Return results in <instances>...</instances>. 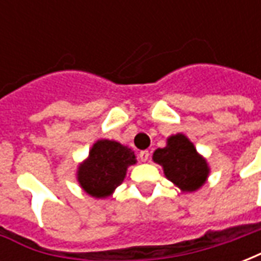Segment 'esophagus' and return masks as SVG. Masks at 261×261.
Listing matches in <instances>:
<instances>
[{"instance_id":"1","label":"esophagus","mask_w":261,"mask_h":261,"mask_svg":"<svg viewBox=\"0 0 261 261\" xmlns=\"http://www.w3.org/2000/svg\"><path fill=\"white\" fill-rule=\"evenodd\" d=\"M140 159H141L142 162H147L148 159H149V151H147V149H145V151H141V152H140Z\"/></svg>"}]
</instances>
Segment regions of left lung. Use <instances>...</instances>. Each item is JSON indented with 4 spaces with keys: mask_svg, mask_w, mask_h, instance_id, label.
<instances>
[{
    "mask_svg": "<svg viewBox=\"0 0 261 261\" xmlns=\"http://www.w3.org/2000/svg\"><path fill=\"white\" fill-rule=\"evenodd\" d=\"M152 161L162 166L166 179L183 193L197 192L210 176L207 159L197 152L194 144L183 133L168 137L166 147L158 148Z\"/></svg>",
    "mask_w": 261,
    "mask_h": 261,
    "instance_id": "left-lung-1",
    "label": "left lung"
}]
</instances>
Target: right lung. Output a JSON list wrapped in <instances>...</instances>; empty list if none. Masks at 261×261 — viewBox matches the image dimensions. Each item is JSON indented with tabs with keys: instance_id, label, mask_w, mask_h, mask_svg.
Segmentation results:
<instances>
[{
	"instance_id": "add662e5",
	"label": "right lung",
	"mask_w": 261,
	"mask_h": 261,
	"mask_svg": "<svg viewBox=\"0 0 261 261\" xmlns=\"http://www.w3.org/2000/svg\"><path fill=\"white\" fill-rule=\"evenodd\" d=\"M137 164L134 151L113 140H97L76 168L81 189L93 198H108L123 183L127 169Z\"/></svg>"
}]
</instances>
